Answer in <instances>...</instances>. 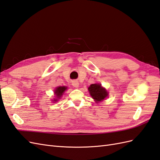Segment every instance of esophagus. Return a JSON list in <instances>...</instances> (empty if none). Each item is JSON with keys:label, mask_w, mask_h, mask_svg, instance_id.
Masks as SVG:
<instances>
[{"label": "esophagus", "mask_w": 160, "mask_h": 160, "mask_svg": "<svg viewBox=\"0 0 160 160\" xmlns=\"http://www.w3.org/2000/svg\"><path fill=\"white\" fill-rule=\"evenodd\" d=\"M72 85L75 87V88H79V82L77 81H72Z\"/></svg>", "instance_id": "1"}]
</instances>
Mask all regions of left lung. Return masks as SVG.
Returning a JSON list of instances; mask_svg holds the SVG:
<instances>
[{
    "instance_id": "obj_1",
    "label": "left lung",
    "mask_w": 160,
    "mask_h": 160,
    "mask_svg": "<svg viewBox=\"0 0 160 160\" xmlns=\"http://www.w3.org/2000/svg\"><path fill=\"white\" fill-rule=\"evenodd\" d=\"M88 90L92 98L97 103L103 101L108 96L107 90L99 83L91 84L88 88Z\"/></svg>"
}]
</instances>
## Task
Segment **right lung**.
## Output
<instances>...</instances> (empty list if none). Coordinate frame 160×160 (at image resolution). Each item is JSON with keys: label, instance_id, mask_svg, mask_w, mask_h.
Wrapping results in <instances>:
<instances>
[{"label": "right lung", "instance_id": "1", "mask_svg": "<svg viewBox=\"0 0 160 160\" xmlns=\"http://www.w3.org/2000/svg\"><path fill=\"white\" fill-rule=\"evenodd\" d=\"M67 89V87L65 86H59L57 87V88L55 89V90L54 91V93L55 95V99L53 100V101H57L58 99H60V98H61V96L63 95L64 92Z\"/></svg>", "mask_w": 160, "mask_h": 160}]
</instances>
